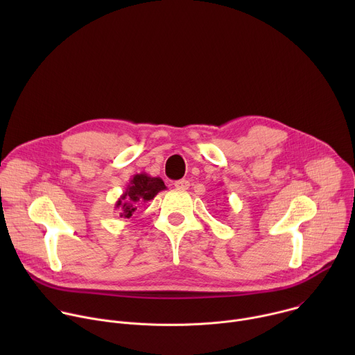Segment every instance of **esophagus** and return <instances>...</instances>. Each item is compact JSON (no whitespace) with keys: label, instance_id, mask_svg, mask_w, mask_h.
<instances>
[{"label":"esophagus","instance_id":"esophagus-1","mask_svg":"<svg viewBox=\"0 0 355 355\" xmlns=\"http://www.w3.org/2000/svg\"><path fill=\"white\" fill-rule=\"evenodd\" d=\"M174 185L177 189H181V191H185L189 188V182L187 180H178L174 182Z\"/></svg>","mask_w":355,"mask_h":355}]
</instances>
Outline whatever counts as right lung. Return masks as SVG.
I'll return each instance as SVG.
<instances>
[{
  "mask_svg": "<svg viewBox=\"0 0 355 355\" xmlns=\"http://www.w3.org/2000/svg\"><path fill=\"white\" fill-rule=\"evenodd\" d=\"M167 187L160 177H150L146 173L135 174L125 192L116 200L115 209L119 211V216L129 219L139 205H144L146 202L153 199L160 191H164Z\"/></svg>",
  "mask_w": 355,
  "mask_h": 355,
  "instance_id": "add662e5",
  "label": "right lung"
}]
</instances>
